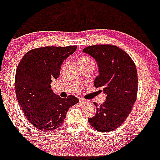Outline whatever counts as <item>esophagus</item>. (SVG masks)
Returning <instances> with one entry per match:
<instances>
[{"label":"esophagus","instance_id":"34e87169","mask_svg":"<svg viewBox=\"0 0 160 160\" xmlns=\"http://www.w3.org/2000/svg\"><path fill=\"white\" fill-rule=\"evenodd\" d=\"M79 101H80V102H81V103H86V100L85 99H83V98H79Z\"/></svg>","mask_w":160,"mask_h":160}]
</instances>
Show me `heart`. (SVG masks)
I'll return each mask as SVG.
<instances>
[{
  "mask_svg": "<svg viewBox=\"0 0 160 160\" xmlns=\"http://www.w3.org/2000/svg\"><path fill=\"white\" fill-rule=\"evenodd\" d=\"M92 59L88 57H82L81 59H80V61H91Z\"/></svg>",
  "mask_w": 160,
  "mask_h": 160,
  "instance_id": "b5f03b06",
  "label": "heart"
}]
</instances>
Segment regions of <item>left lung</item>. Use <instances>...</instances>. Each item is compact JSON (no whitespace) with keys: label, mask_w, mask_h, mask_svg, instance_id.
<instances>
[{"label":"left lung","mask_w":160,"mask_h":160,"mask_svg":"<svg viewBox=\"0 0 160 160\" xmlns=\"http://www.w3.org/2000/svg\"><path fill=\"white\" fill-rule=\"evenodd\" d=\"M83 52L95 59L99 75L95 87L107 94L104 103L98 106L96 115L88 118L92 127L100 132L118 128L126 120L136 102L138 92L137 70L126 52L116 45H95L86 47Z\"/></svg>","instance_id":"left-lung-1"}]
</instances>
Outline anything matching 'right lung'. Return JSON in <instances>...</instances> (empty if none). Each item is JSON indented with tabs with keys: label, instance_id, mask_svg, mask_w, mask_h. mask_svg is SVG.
I'll return each instance as SVG.
<instances>
[{
	"label": "right lung",
	"instance_id": "1",
	"mask_svg": "<svg viewBox=\"0 0 160 160\" xmlns=\"http://www.w3.org/2000/svg\"><path fill=\"white\" fill-rule=\"evenodd\" d=\"M76 49V45L38 48L25 53L18 63L15 78L17 100L29 122L42 131L59 128L68 109L79 102L74 95H56L50 85L59 76L63 61Z\"/></svg>",
	"mask_w": 160,
	"mask_h": 160
}]
</instances>
